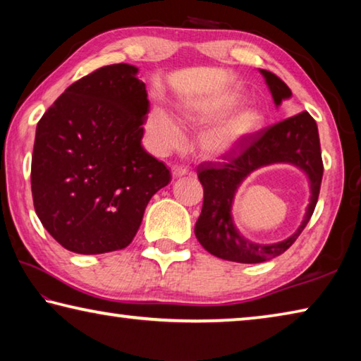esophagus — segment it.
Returning <instances> with one entry per match:
<instances>
[{
    "instance_id": "1",
    "label": "esophagus",
    "mask_w": 361,
    "mask_h": 361,
    "mask_svg": "<svg viewBox=\"0 0 361 361\" xmlns=\"http://www.w3.org/2000/svg\"><path fill=\"white\" fill-rule=\"evenodd\" d=\"M188 173V169L185 166H173L172 167V175L175 176V178H178V176H183Z\"/></svg>"
}]
</instances>
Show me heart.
Masks as SVG:
<instances>
[{"label": "heart", "instance_id": "1", "mask_svg": "<svg viewBox=\"0 0 361 361\" xmlns=\"http://www.w3.org/2000/svg\"><path fill=\"white\" fill-rule=\"evenodd\" d=\"M235 103L237 99H226L209 108L192 109L188 113V118L192 122H209L229 111ZM261 124L262 114L258 108H243L242 111H237L231 118L205 129L199 137V146L207 156H223L234 149L250 133L258 130ZM145 129L149 146L159 154H166V152L178 148L185 140V133L178 122L162 106L151 109Z\"/></svg>", "mask_w": 361, "mask_h": 361}]
</instances>
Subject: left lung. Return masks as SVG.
<instances>
[{
	"label": "left lung",
	"mask_w": 361,
	"mask_h": 361,
	"mask_svg": "<svg viewBox=\"0 0 361 361\" xmlns=\"http://www.w3.org/2000/svg\"><path fill=\"white\" fill-rule=\"evenodd\" d=\"M264 76L276 105L290 99L291 90L274 73L259 70ZM293 163L304 169L311 183V204L302 226L295 235L272 246H259L240 235L231 223V200L241 181L253 169L271 163ZM204 188V204L194 234L207 252L216 258L234 262L269 261L286 252L307 226L319 200L323 161L317 122L307 111L283 119L267 129L247 137L219 162H205L197 167Z\"/></svg>",
	"instance_id": "obj_1"
}]
</instances>
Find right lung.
I'll list each match as a JSON object with an SVG mask.
<instances>
[{"instance_id": "right-lung-1", "label": "right lung", "mask_w": 361, "mask_h": 361, "mask_svg": "<svg viewBox=\"0 0 361 361\" xmlns=\"http://www.w3.org/2000/svg\"><path fill=\"white\" fill-rule=\"evenodd\" d=\"M137 73L127 63L102 66L73 82L36 126L35 212L70 252L126 248L149 199L172 180L142 146L149 102Z\"/></svg>"}]
</instances>
